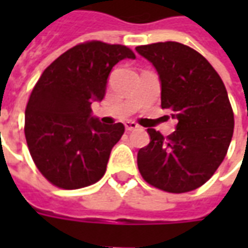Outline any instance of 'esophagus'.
I'll list each match as a JSON object with an SVG mask.
<instances>
[{"instance_id": "obj_1", "label": "esophagus", "mask_w": 248, "mask_h": 248, "mask_svg": "<svg viewBox=\"0 0 248 248\" xmlns=\"http://www.w3.org/2000/svg\"><path fill=\"white\" fill-rule=\"evenodd\" d=\"M140 127L138 124L133 122V121H127V122H124V129L127 130V131H133V130H137Z\"/></svg>"}]
</instances>
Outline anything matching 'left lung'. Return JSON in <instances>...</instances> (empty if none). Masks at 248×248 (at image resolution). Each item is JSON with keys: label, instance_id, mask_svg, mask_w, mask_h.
I'll return each mask as SVG.
<instances>
[{"label": "left lung", "instance_id": "1", "mask_svg": "<svg viewBox=\"0 0 248 248\" xmlns=\"http://www.w3.org/2000/svg\"><path fill=\"white\" fill-rule=\"evenodd\" d=\"M161 81V106L177 119L167 138L147 129L150 143L138 151L140 175L167 192L192 191L223 162L234 133V113L223 81L198 51L179 42L137 46Z\"/></svg>", "mask_w": 248, "mask_h": 248}]
</instances>
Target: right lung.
Listing matches in <instances>:
<instances>
[{
  "label": "right lung",
  "instance_id": "right-lung-1",
  "mask_svg": "<svg viewBox=\"0 0 248 248\" xmlns=\"http://www.w3.org/2000/svg\"><path fill=\"white\" fill-rule=\"evenodd\" d=\"M135 54L124 45L90 41L71 47L42 73L25 110V137L41 174L54 186L76 190L98 182L121 140L122 124H105L92 114L110 71Z\"/></svg>",
  "mask_w": 248,
  "mask_h": 248
}]
</instances>
